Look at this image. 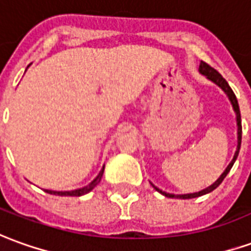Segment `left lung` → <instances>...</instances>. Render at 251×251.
<instances>
[{
    "instance_id": "obj_1",
    "label": "left lung",
    "mask_w": 251,
    "mask_h": 251,
    "mask_svg": "<svg viewBox=\"0 0 251 251\" xmlns=\"http://www.w3.org/2000/svg\"><path fill=\"white\" fill-rule=\"evenodd\" d=\"M199 71L201 75H204L208 80H211L212 83H215L217 87H220V88L223 89L224 94L228 96L229 101H231V104H232V108H234V111H235V115H236V126H238V145H236V151L235 153H234V157H232V160L229 162V164L227 166V168L223 171V174L220 175L219 178H217L213 183H212L211 186L205 187L202 189L201 192H196V193H189V194H171V193H166L160 190L159 187H156L153 183H151L153 189H155L156 192H159L160 194L163 196H166L168 199H182V200H187V199H196V197H200V196H204V194H208V193L213 192L215 189H216L223 179L227 176V174L229 173V170L232 168L234 166V163H235L236 157H238V153H239V150H241V141H242V122H241V111H239V104H238V100H236V96L234 94V91L231 89V87L228 85V83L223 78V76L219 73L217 71H215L213 68H211L208 64H205L204 61H201V64H200V68Z\"/></svg>"
}]
</instances>
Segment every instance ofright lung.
I'll use <instances>...</instances> for the list:
<instances>
[{
    "label": "right lung",
    "mask_w": 251,
    "mask_h": 251,
    "mask_svg": "<svg viewBox=\"0 0 251 251\" xmlns=\"http://www.w3.org/2000/svg\"><path fill=\"white\" fill-rule=\"evenodd\" d=\"M103 171H104V166H103V168L100 170V173L98 174V176H96L95 179L92 180L91 183H88L87 186L84 187H80V189H76V190H71V192H55V190H45L46 193H49V194H54V196H76V197H80V196H84V194H87V193H89L94 187L100 182L101 176H103Z\"/></svg>",
    "instance_id": "obj_1"
}]
</instances>
